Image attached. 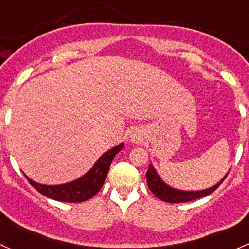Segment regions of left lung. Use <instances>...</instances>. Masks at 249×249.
<instances>
[{"label": "left lung", "instance_id": "8db88e82", "mask_svg": "<svg viewBox=\"0 0 249 249\" xmlns=\"http://www.w3.org/2000/svg\"><path fill=\"white\" fill-rule=\"evenodd\" d=\"M228 173L217 183V184L212 185V187L207 188V189L202 190H179L172 188L171 185H169L167 183H165L164 180L160 178V176L158 175V172L155 171L154 166L152 164L148 167V171L145 173V177H147V183L148 188L150 189V192L158 197V199L162 200L165 202L170 203H179V202H188L193 201V200L200 199V197L207 196L211 193L214 192L220 184H222L223 180L227 178Z\"/></svg>", "mask_w": 249, "mask_h": 249}]
</instances>
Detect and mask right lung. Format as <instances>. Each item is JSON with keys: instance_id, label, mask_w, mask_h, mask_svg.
<instances>
[{"instance_id": "obj_1", "label": "right lung", "mask_w": 249, "mask_h": 249, "mask_svg": "<svg viewBox=\"0 0 249 249\" xmlns=\"http://www.w3.org/2000/svg\"><path fill=\"white\" fill-rule=\"evenodd\" d=\"M124 148V143H120L119 145L110 148L106 153L99 158L94 166L89 170L85 175L79 177L78 179L72 182L64 183V184L57 185H46L37 183L32 180L31 178H27L32 187L43 194L44 196L50 197L53 200L62 202H83L91 199L95 194L100 192V189L104 185L105 179L107 177V173L109 171V166L112 164L115 155Z\"/></svg>"}]
</instances>
